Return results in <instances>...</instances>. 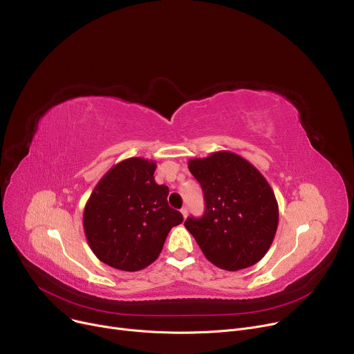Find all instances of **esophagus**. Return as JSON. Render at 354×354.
Returning <instances> with one entry per match:
<instances>
[{
	"label": "esophagus",
	"mask_w": 354,
	"mask_h": 354,
	"mask_svg": "<svg viewBox=\"0 0 354 354\" xmlns=\"http://www.w3.org/2000/svg\"><path fill=\"white\" fill-rule=\"evenodd\" d=\"M180 214H182V216H183V218H187V216H188V208H187V207H183V208L180 209Z\"/></svg>",
	"instance_id": "obj_1"
}]
</instances>
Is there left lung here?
Masks as SVG:
<instances>
[{"label":"left lung","instance_id":"1","mask_svg":"<svg viewBox=\"0 0 354 354\" xmlns=\"http://www.w3.org/2000/svg\"><path fill=\"white\" fill-rule=\"evenodd\" d=\"M188 167L202 187L205 214L188 218L185 228L203 255L227 271L257 264L278 227V203L267 179L247 159L228 151L189 159Z\"/></svg>","mask_w":354,"mask_h":354}]
</instances>
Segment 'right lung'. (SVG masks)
<instances>
[{"label": "right lung", "instance_id": "right-lung-1", "mask_svg": "<svg viewBox=\"0 0 354 354\" xmlns=\"http://www.w3.org/2000/svg\"><path fill=\"white\" fill-rule=\"evenodd\" d=\"M156 163L129 158L97 182L83 212L88 247L102 263L139 271L159 257L169 231L183 216L167 203L169 188L155 182Z\"/></svg>", "mask_w": 354, "mask_h": 354}]
</instances>
